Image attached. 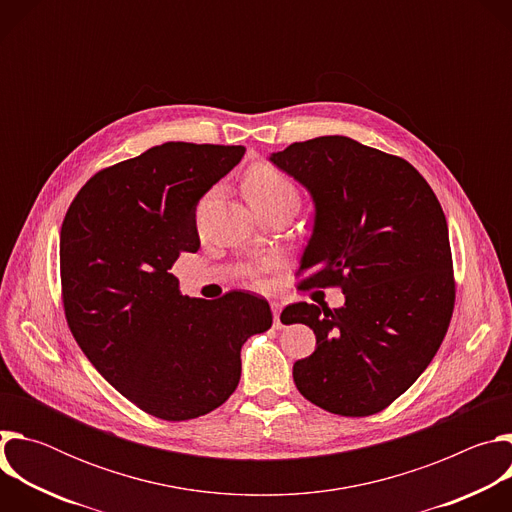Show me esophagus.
I'll return each mask as SVG.
<instances>
[{"label":"esophagus","instance_id":"obj_1","mask_svg":"<svg viewBox=\"0 0 512 512\" xmlns=\"http://www.w3.org/2000/svg\"><path fill=\"white\" fill-rule=\"evenodd\" d=\"M281 304L279 302H271V312H273V324H275V328H281V320H279V316H281Z\"/></svg>","mask_w":512,"mask_h":512}]
</instances>
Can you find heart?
<instances>
[{
    "instance_id": "1",
    "label": "heart",
    "mask_w": 512,
    "mask_h": 512,
    "mask_svg": "<svg viewBox=\"0 0 512 512\" xmlns=\"http://www.w3.org/2000/svg\"><path fill=\"white\" fill-rule=\"evenodd\" d=\"M243 192L253 210H263L275 204H296L300 200L298 188L281 170L271 164H255L243 180Z\"/></svg>"
}]
</instances>
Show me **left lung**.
Returning <instances> with one entry per match:
<instances>
[{
	"label": "left lung",
	"mask_w": 512,
	"mask_h": 512,
	"mask_svg": "<svg viewBox=\"0 0 512 512\" xmlns=\"http://www.w3.org/2000/svg\"><path fill=\"white\" fill-rule=\"evenodd\" d=\"M316 204L298 289L340 287L344 306L281 312L306 324L316 350L294 364L298 391L344 417H367L403 395L440 348L456 302L446 214L403 158L344 135L291 143L269 158Z\"/></svg>",
	"instance_id": "1"
}]
</instances>
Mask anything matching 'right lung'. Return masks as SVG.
<instances>
[{
	"label": "right lung",
	"mask_w": 512,
	"mask_h": 512,
	"mask_svg": "<svg viewBox=\"0 0 512 512\" xmlns=\"http://www.w3.org/2000/svg\"><path fill=\"white\" fill-rule=\"evenodd\" d=\"M243 156V145H156L97 172L60 229L72 336L123 397L166 421L221 407L241 379V346L273 322L263 298L190 300L170 273L180 253L200 247L198 200Z\"/></svg>",
	"instance_id": "add662e5"
}]
</instances>
